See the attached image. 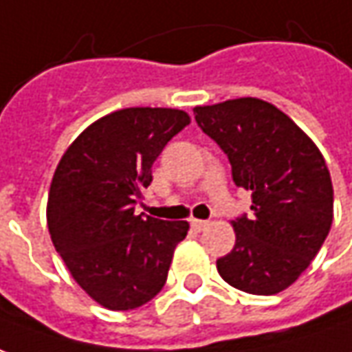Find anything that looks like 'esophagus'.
<instances>
[{
	"mask_svg": "<svg viewBox=\"0 0 352 352\" xmlns=\"http://www.w3.org/2000/svg\"><path fill=\"white\" fill-rule=\"evenodd\" d=\"M190 226L195 227L196 231H202V229H206L210 223H208V221H204V219H190Z\"/></svg>",
	"mask_w": 352,
	"mask_h": 352,
	"instance_id": "34e87169",
	"label": "esophagus"
}]
</instances>
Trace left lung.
<instances>
[{"label":"left lung","instance_id":"8db88e82","mask_svg":"<svg viewBox=\"0 0 352 352\" xmlns=\"http://www.w3.org/2000/svg\"><path fill=\"white\" fill-rule=\"evenodd\" d=\"M195 113L229 157L235 185L252 192V217L231 221L235 246L217 272L245 293L277 295L310 266L331 229L326 160L291 117L260 98L196 106Z\"/></svg>","mask_w":352,"mask_h":352}]
</instances>
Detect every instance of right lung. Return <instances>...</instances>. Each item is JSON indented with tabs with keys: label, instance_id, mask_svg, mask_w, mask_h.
I'll return each mask as SVG.
<instances>
[{
	"label": "right lung",
	"instance_id": "obj_1",
	"mask_svg": "<svg viewBox=\"0 0 352 352\" xmlns=\"http://www.w3.org/2000/svg\"><path fill=\"white\" fill-rule=\"evenodd\" d=\"M190 123L183 109L126 107L71 142L47 192L52 243L80 289L107 310H133L164 289L186 221L135 214L164 146Z\"/></svg>",
	"mask_w": 352,
	"mask_h": 352
}]
</instances>
